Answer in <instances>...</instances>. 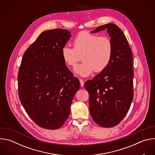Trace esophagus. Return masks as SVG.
I'll return each instance as SVG.
<instances>
[{
	"label": "esophagus",
	"instance_id": "esophagus-1",
	"mask_svg": "<svg viewBox=\"0 0 155 155\" xmlns=\"http://www.w3.org/2000/svg\"><path fill=\"white\" fill-rule=\"evenodd\" d=\"M80 85L81 86H84V81L82 79H80Z\"/></svg>",
	"mask_w": 155,
	"mask_h": 155
}]
</instances>
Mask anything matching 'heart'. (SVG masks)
<instances>
[{"mask_svg": "<svg viewBox=\"0 0 155 155\" xmlns=\"http://www.w3.org/2000/svg\"><path fill=\"white\" fill-rule=\"evenodd\" d=\"M74 48L64 46L61 56L65 64L74 67L80 60L83 62L74 71L81 76L90 75L93 71L100 73L105 71L112 61L114 45L107 36H99L86 31L80 32L73 41Z\"/></svg>", "mask_w": 155, "mask_h": 155, "instance_id": "obj_1", "label": "heart"}]
</instances>
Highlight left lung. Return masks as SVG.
Segmentation results:
<instances>
[{
    "mask_svg": "<svg viewBox=\"0 0 155 155\" xmlns=\"http://www.w3.org/2000/svg\"><path fill=\"white\" fill-rule=\"evenodd\" d=\"M107 29L111 37L114 52L111 62L103 72L84 83L89 93L90 112L100 126L112 127L125 117L134 97L132 53L123 31L109 23L93 31Z\"/></svg>",
    "mask_w": 155,
    "mask_h": 155,
    "instance_id": "obj_1",
    "label": "left lung"
}]
</instances>
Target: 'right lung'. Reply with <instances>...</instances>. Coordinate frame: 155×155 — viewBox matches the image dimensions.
<instances>
[{
  "label": "right lung",
  "mask_w": 155,
  "mask_h": 155,
  "mask_svg": "<svg viewBox=\"0 0 155 155\" xmlns=\"http://www.w3.org/2000/svg\"><path fill=\"white\" fill-rule=\"evenodd\" d=\"M71 36L63 29L43 32L26 50L19 66L20 102L31 120L43 128L53 130L64 124L80 86L61 56Z\"/></svg>",
  "instance_id": "right-lung-1"
}]
</instances>
